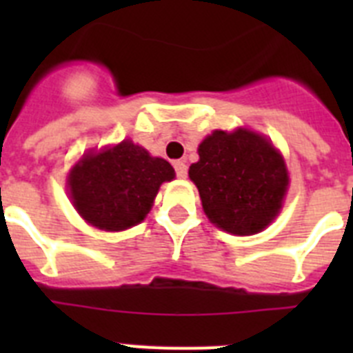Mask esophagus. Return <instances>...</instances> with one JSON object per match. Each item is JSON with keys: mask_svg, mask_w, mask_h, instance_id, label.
<instances>
[{"mask_svg": "<svg viewBox=\"0 0 353 353\" xmlns=\"http://www.w3.org/2000/svg\"><path fill=\"white\" fill-rule=\"evenodd\" d=\"M173 168H174V173L179 179H185L187 176V166L183 161H174L173 162Z\"/></svg>", "mask_w": 353, "mask_h": 353, "instance_id": "obj_1", "label": "esophagus"}]
</instances>
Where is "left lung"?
I'll list each match as a JSON object with an SVG mask.
<instances>
[{"label":"left lung","mask_w":353,"mask_h":353,"mask_svg":"<svg viewBox=\"0 0 353 353\" xmlns=\"http://www.w3.org/2000/svg\"><path fill=\"white\" fill-rule=\"evenodd\" d=\"M189 168L205 214L233 235H252L269 226L288 187L283 157L272 143L251 130H214Z\"/></svg>","instance_id":"1"}]
</instances>
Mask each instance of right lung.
<instances>
[{"instance_id":"add662e5","label":"right lung","mask_w":353,"mask_h":353,"mask_svg":"<svg viewBox=\"0 0 353 353\" xmlns=\"http://www.w3.org/2000/svg\"><path fill=\"white\" fill-rule=\"evenodd\" d=\"M174 179L164 159L150 157L132 141L84 155L68 174L76 210L93 226L120 232L141 223L162 182Z\"/></svg>"}]
</instances>
